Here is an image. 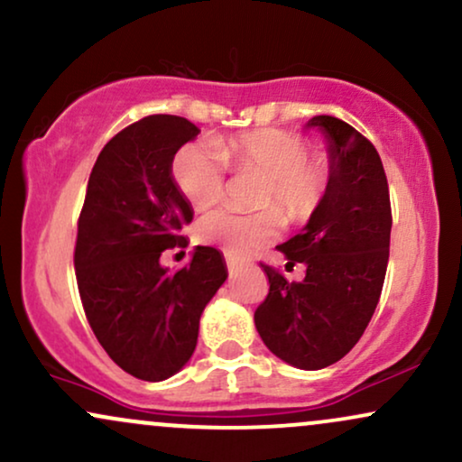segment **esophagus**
<instances>
[{
    "label": "esophagus",
    "mask_w": 462,
    "mask_h": 462,
    "mask_svg": "<svg viewBox=\"0 0 462 462\" xmlns=\"http://www.w3.org/2000/svg\"><path fill=\"white\" fill-rule=\"evenodd\" d=\"M226 266H227V271H236L238 269V260L235 258V255H230V254H226Z\"/></svg>",
    "instance_id": "esophagus-1"
}]
</instances>
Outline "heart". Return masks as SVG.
<instances>
[{"mask_svg":"<svg viewBox=\"0 0 462 462\" xmlns=\"http://www.w3.org/2000/svg\"><path fill=\"white\" fill-rule=\"evenodd\" d=\"M303 135L286 129H255L217 143H187L171 161V178L193 208H207L224 196L226 165L236 174L263 176L254 215L210 210L198 221L196 235L227 254H245L280 235L282 216L291 224L308 221L329 193L333 163L329 154L308 152ZM226 163L224 164L223 161Z\"/></svg>","mask_w":462,"mask_h":462,"instance_id":"heart-1","label":"heart"}]
</instances>
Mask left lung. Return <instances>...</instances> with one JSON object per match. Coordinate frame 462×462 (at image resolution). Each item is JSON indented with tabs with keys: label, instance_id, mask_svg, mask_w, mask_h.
<instances>
[{
	"label": "left lung",
	"instance_id": "1",
	"mask_svg": "<svg viewBox=\"0 0 462 462\" xmlns=\"http://www.w3.org/2000/svg\"><path fill=\"white\" fill-rule=\"evenodd\" d=\"M329 140L333 178L322 207L284 245L288 266L305 264L301 282H288L263 264L269 294L254 320L269 351L301 370L340 361L374 314L390 260L392 204L381 157L370 140L333 116H316Z\"/></svg>",
	"mask_w": 462,
	"mask_h": 462
}]
</instances>
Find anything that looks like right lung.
<instances>
[{
    "label": "right lung",
    "instance_id": "right-lung-1",
    "mask_svg": "<svg viewBox=\"0 0 462 462\" xmlns=\"http://www.w3.org/2000/svg\"><path fill=\"white\" fill-rule=\"evenodd\" d=\"M199 129L180 116H146L111 137L94 163L77 221L75 275L94 336L122 370L163 381L187 364L199 316L224 284V255L198 245L178 271L159 263L187 247L193 210L171 161Z\"/></svg>",
    "mask_w": 462,
    "mask_h": 462
}]
</instances>
